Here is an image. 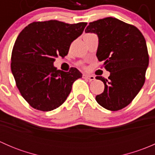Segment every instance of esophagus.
Returning a JSON list of instances; mask_svg holds the SVG:
<instances>
[{"label":"esophagus","instance_id":"esophagus-1","mask_svg":"<svg viewBox=\"0 0 155 155\" xmlns=\"http://www.w3.org/2000/svg\"><path fill=\"white\" fill-rule=\"evenodd\" d=\"M83 78L84 79H88L89 81H93L95 79V77L94 76H91V75H87V74H84Z\"/></svg>","mask_w":155,"mask_h":155}]
</instances>
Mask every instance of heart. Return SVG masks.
Returning <instances> with one entry per match:
<instances>
[{
	"label": "heart",
	"instance_id": "obj_1",
	"mask_svg": "<svg viewBox=\"0 0 155 155\" xmlns=\"http://www.w3.org/2000/svg\"><path fill=\"white\" fill-rule=\"evenodd\" d=\"M79 65H82V63H81V62H80V63H79Z\"/></svg>",
	"mask_w": 155,
	"mask_h": 155
}]
</instances>
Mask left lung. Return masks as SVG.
Here are the masks:
<instances>
[{
	"mask_svg": "<svg viewBox=\"0 0 155 155\" xmlns=\"http://www.w3.org/2000/svg\"><path fill=\"white\" fill-rule=\"evenodd\" d=\"M85 31L97 34V57L110 72L109 79L96 77L105 85L97 102L109 110H120L132 102L145 83L149 57L144 36L133 25L112 17L90 22Z\"/></svg>",
	"mask_w": 155,
	"mask_h": 155,
	"instance_id": "left-lung-1",
	"label": "left lung"
}]
</instances>
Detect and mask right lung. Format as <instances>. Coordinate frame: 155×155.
<instances>
[{
  "label": "right lung",
  "mask_w": 155,
  "mask_h": 155,
  "mask_svg": "<svg viewBox=\"0 0 155 155\" xmlns=\"http://www.w3.org/2000/svg\"><path fill=\"white\" fill-rule=\"evenodd\" d=\"M87 22L68 24L57 20L34 21L21 31L11 55V70L15 85L28 104L48 112L60 107L73 83L82 77L76 68L57 70L54 58H64L70 44L81 35Z\"/></svg>",
  "instance_id": "add662e5"
}]
</instances>
